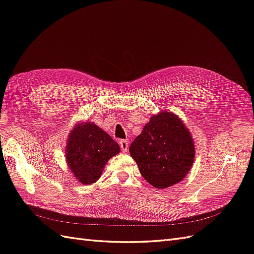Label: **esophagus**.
<instances>
[{"mask_svg": "<svg viewBox=\"0 0 254 254\" xmlns=\"http://www.w3.org/2000/svg\"><path fill=\"white\" fill-rule=\"evenodd\" d=\"M120 146H121V150L123 152H127L128 151V146H129V143L127 140H121L120 141Z\"/></svg>", "mask_w": 254, "mask_h": 254, "instance_id": "obj_1", "label": "esophagus"}]
</instances>
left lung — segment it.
Wrapping results in <instances>:
<instances>
[{
    "instance_id": "8db88e82",
    "label": "left lung",
    "mask_w": 254,
    "mask_h": 254,
    "mask_svg": "<svg viewBox=\"0 0 254 254\" xmlns=\"http://www.w3.org/2000/svg\"><path fill=\"white\" fill-rule=\"evenodd\" d=\"M144 179L167 189L186 178L195 159V145L180 118L168 111L152 115L129 147Z\"/></svg>"
}]
</instances>
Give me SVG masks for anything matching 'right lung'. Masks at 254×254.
<instances>
[{
    "instance_id": "right-lung-1",
    "label": "right lung",
    "mask_w": 254,
    "mask_h": 254,
    "mask_svg": "<svg viewBox=\"0 0 254 254\" xmlns=\"http://www.w3.org/2000/svg\"><path fill=\"white\" fill-rule=\"evenodd\" d=\"M120 150L119 144L94 123H78L66 141V163L75 179L88 186L99 179L106 163Z\"/></svg>"
}]
</instances>
